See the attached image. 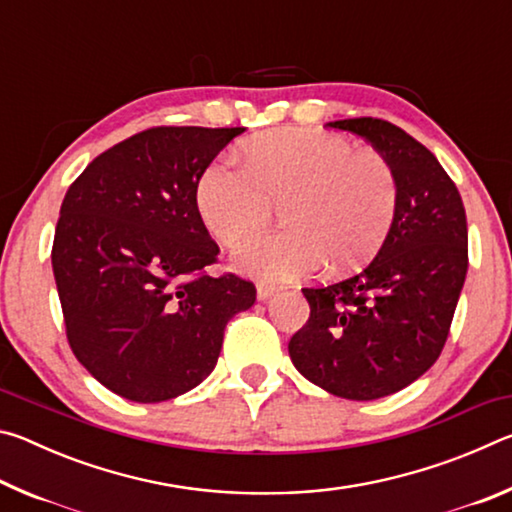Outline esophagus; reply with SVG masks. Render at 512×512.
<instances>
[{
  "label": "esophagus",
  "instance_id": "obj_1",
  "mask_svg": "<svg viewBox=\"0 0 512 512\" xmlns=\"http://www.w3.org/2000/svg\"><path fill=\"white\" fill-rule=\"evenodd\" d=\"M277 287H273V284H266V282H259L257 284V298L259 300H268L271 296H275Z\"/></svg>",
  "mask_w": 512,
  "mask_h": 512
}]
</instances>
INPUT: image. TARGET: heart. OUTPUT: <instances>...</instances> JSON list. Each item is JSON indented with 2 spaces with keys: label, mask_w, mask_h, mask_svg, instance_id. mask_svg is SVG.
I'll return each mask as SVG.
<instances>
[{
  "label": "heart",
  "mask_w": 512,
  "mask_h": 512,
  "mask_svg": "<svg viewBox=\"0 0 512 512\" xmlns=\"http://www.w3.org/2000/svg\"><path fill=\"white\" fill-rule=\"evenodd\" d=\"M397 178L384 155L359 151L341 135L280 128L255 137L244 167L212 162L196 185L205 228L235 246L273 219L284 203L291 230L241 244L235 264L280 282L316 271L354 268L377 253L397 212Z\"/></svg>",
  "instance_id": "b5f03b06"
}]
</instances>
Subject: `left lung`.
<instances>
[{
  "mask_svg": "<svg viewBox=\"0 0 512 512\" xmlns=\"http://www.w3.org/2000/svg\"><path fill=\"white\" fill-rule=\"evenodd\" d=\"M391 162L397 212L377 257L348 280L302 289L309 320L291 336L293 366L345 400H379L422 377L445 348L467 273L461 194L427 146L375 117L329 121Z\"/></svg>",
  "mask_w": 512,
  "mask_h": 512,
  "instance_id": "left-lung-1",
  "label": "left lung"
}]
</instances>
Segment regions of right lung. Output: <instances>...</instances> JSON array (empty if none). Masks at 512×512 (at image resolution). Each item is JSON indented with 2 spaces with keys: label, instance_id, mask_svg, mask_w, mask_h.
I'll list each match as a JSON object with an SVG mask.
<instances>
[{
  "label": "right lung",
  "instance_id": "1",
  "mask_svg": "<svg viewBox=\"0 0 512 512\" xmlns=\"http://www.w3.org/2000/svg\"><path fill=\"white\" fill-rule=\"evenodd\" d=\"M244 128L158 126L94 158L60 205L51 266L67 341L90 375L131 402L192 391L219 359L255 284L225 273L198 214L203 171Z\"/></svg>",
  "mask_w": 512,
  "mask_h": 512
}]
</instances>
